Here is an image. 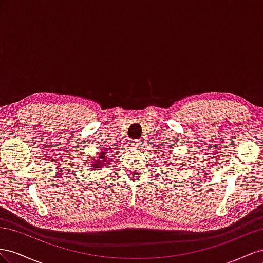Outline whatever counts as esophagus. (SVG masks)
I'll list each match as a JSON object with an SVG mask.
<instances>
[{"label": "esophagus", "instance_id": "1", "mask_svg": "<svg viewBox=\"0 0 263 263\" xmlns=\"http://www.w3.org/2000/svg\"><path fill=\"white\" fill-rule=\"evenodd\" d=\"M141 146H142V141L141 140H133L132 147L134 149H140V148H142Z\"/></svg>", "mask_w": 263, "mask_h": 263}]
</instances>
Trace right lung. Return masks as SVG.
Masks as SVG:
<instances>
[{"label": "right lung", "instance_id": "1", "mask_svg": "<svg viewBox=\"0 0 263 263\" xmlns=\"http://www.w3.org/2000/svg\"><path fill=\"white\" fill-rule=\"evenodd\" d=\"M107 154V152H101L100 154H99V156H98V161H97L95 164H92V166H93V168H101L102 166H104V165H106L107 163H108V156H104ZM106 161V163H104V162Z\"/></svg>", "mask_w": 263, "mask_h": 263}]
</instances>
